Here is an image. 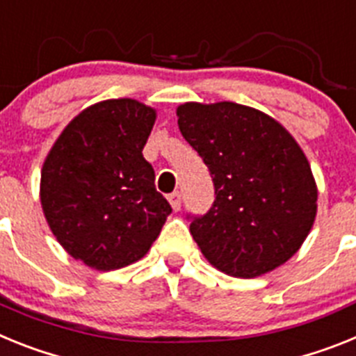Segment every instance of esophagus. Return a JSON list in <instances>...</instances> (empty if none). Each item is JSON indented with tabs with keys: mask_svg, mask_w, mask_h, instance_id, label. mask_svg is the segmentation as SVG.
Segmentation results:
<instances>
[{
	"mask_svg": "<svg viewBox=\"0 0 356 356\" xmlns=\"http://www.w3.org/2000/svg\"><path fill=\"white\" fill-rule=\"evenodd\" d=\"M169 203H171L172 210H175V212H178V210L181 209V194L180 193L169 194Z\"/></svg>",
	"mask_w": 356,
	"mask_h": 356,
	"instance_id": "obj_1",
	"label": "esophagus"
}]
</instances>
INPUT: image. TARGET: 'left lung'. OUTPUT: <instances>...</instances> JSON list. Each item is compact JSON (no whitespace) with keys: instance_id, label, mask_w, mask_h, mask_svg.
Masks as SVG:
<instances>
[{"instance_id":"1","label":"left lung","mask_w":356,"mask_h":356,"mask_svg":"<svg viewBox=\"0 0 356 356\" xmlns=\"http://www.w3.org/2000/svg\"><path fill=\"white\" fill-rule=\"evenodd\" d=\"M176 114L213 181L212 207L187 216L201 253L238 278L287 262L317 210L312 169L298 143L273 118L237 103H185Z\"/></svg>"}]
</instances>
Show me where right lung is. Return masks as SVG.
<instances>
[{
  "instance_id": "1",
  "label": "right lung",
  "mask_w": 356,
  "mask_h": 356,
  "mask_svg": "<svg viewBox=\"0 0 356 356\" xmlns=\"http://www.w3.org/2000/svg\"><path fill=\"white\" fill-rule=\"evenodd\" d=\"M155 110L108 99L69 122L44 162L40 203L72 259L112 271L143 259L172 212L143 149Z\"/></svg>"
}]
</instances>
